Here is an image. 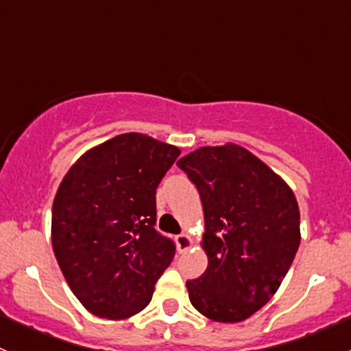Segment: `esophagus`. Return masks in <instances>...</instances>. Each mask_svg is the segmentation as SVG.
Masks as SVG:
<instances>
[{"mask_svg": "<svg viewBox=\"0 0 351 351\" xmlns=\"http://www.w3.org/2000/svg\"><path fill=\"white\" fill-rule=\"evenodd\" d=\"M175 241H176V247H178L180 253H183V251H186L190 246H192V239H190L189 234H178L175 238Z\"/></svg>", "mask_w": 351, "mask_h": 351, "instance_id": "34e87169", "label": "esophagus"}]
</instances>
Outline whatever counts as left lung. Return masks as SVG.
<instances>
[{"instance_id":"left-lung-1","label":"left lung","mask_w":351,"mask_h":351,"mask_svg":"<svg viewBox=\"0 0 351 351\" xmlns=\"http://www.w3.org/2000/svg\"><path fill=\"white\" fill-rule=\"evenodd\" d=\"M200 193L208 267L186 280L193 307L219 323L247 319L277 292L300 243L289 185L241 146L200 147L178 162Z\"/></svg>"}]
</instances>
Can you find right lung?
Wrapping results in <instances>:
<instances>
[{"mask_svg":"<svg viewBox=\"0 0 351 351\" xmlns=\"http://www.w3.org/2000/svg\"><path fill=\"white\" fill-rule=\"evenodd\" d=\"M180 149L144 134L117 136L71 166L52 205V247L74 295L91 314L143 311L175 258L156 231V189Z\"/></svg>","mask_w":351,"mask_h":351,"instance_id":"add662e5","label":"right lung"}]
</instances>
